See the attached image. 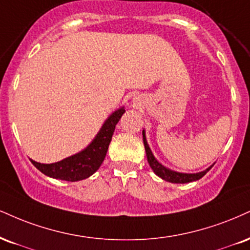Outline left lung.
I'll use <instances>...</instances> for the list:
<instances>
[{
	"label": "left lung",
	"instance_id": "left-lung-1",
	"mask_svg": "<svg viewBox=\"0 0 250 250\" xmlns=\"http://www.w3.org/2000/svg\"><path fill=\"white\" fill-rule=\"evenodd\" d=\"M143 135V143H144V148H146V158H148V163L154 172L157 174L158 177H161L162 179H164L165 182H170V183H174V184H185V183H191V182H195V180L200 179L201 177H204L205 174L208 172L209 170L212 169L213 165L207 167L206 170L200 171V172L197 173H183V172H177V171L170 170L167 167H165L163 164H161L156 159V157L152 154L151 149H150L148 142H146V131H142Z\"/></svg>",
	"mask_w": 250,
	"mask_h": 250
}]
</instances>
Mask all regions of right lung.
<instances>
[{
  "instance_id": "right-lung-1",
  "label": "right lung",
  "mask_w": 250,
  "mask_h": 250,
  "mask_svg": "<svg viewBox=\"0 0 250 250\" xmlns=\"http://www.w3.org/2000/svg\"><path fill=\"white\" fill-rule=\"evenodd\" d=\"M125 112V107H121L110 114L92 142L78 154L51 164L38 163L32 159L30 161L42 173L51 178L66 182H79L88 178L98 171L106 157L114 130Z\"/></svg>"
}]
</instances>
